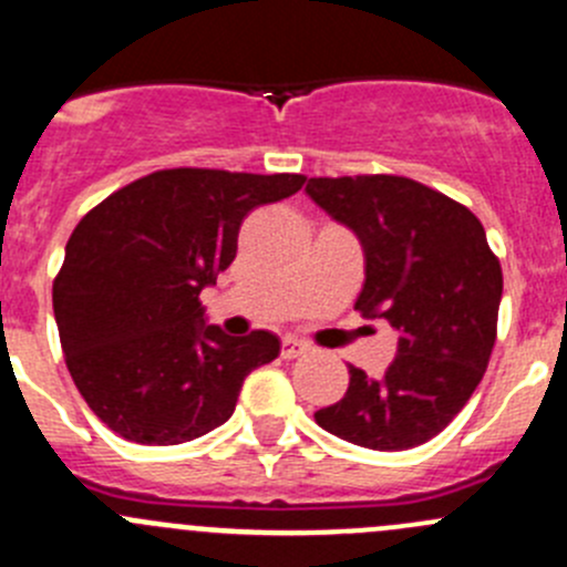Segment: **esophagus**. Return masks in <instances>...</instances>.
<instances>
[{
  "mask_svg": "<svg viewBox=\"0 0 567 567\" xmlns=\"http://www.w3.org/2000/svg\"><path fill=\"white\" fill-rule=\"evenodd\" d=\"M307 351H310V348H307L301 340H293V337H285L282 340V357L285 359H299V357H305Z\"/></svg>",
  "mask_w": 567,
  "mask_h": 567,
  "instance_id": "obj_1",
  "label": "esophagus"
}]
</instances>
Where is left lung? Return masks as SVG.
Returning a JSON list of instances; mask_svg holds the SVG:
<instances>
[{"instance_id":"1","label":"left lung","mask_w":567,"mask_h":567,"mask_svg":"<svg viewBox=\"0 0 567 567\" xmlns=\"http://www.w3.org/2000/svg\"><path fill=\"white\" fill-rule=\"evenodd\" d=\"M305 192L362 244L357 310L398 331L386 373L370 379L348 364L346 394L316 422L368 450L425 444L477 390L496 340L502 268L483 225L411 177H310Z\"/></svg>"}]
</instances>
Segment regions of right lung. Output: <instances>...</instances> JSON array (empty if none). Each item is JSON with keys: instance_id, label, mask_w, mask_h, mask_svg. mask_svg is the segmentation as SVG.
Listing matches in <instances>:
<instances>
[{"instance_id": "right-lung-1", "label": "right lung", "mask_w": 567, "mask_h": 567, "mask_svg": "<svg viewBox=\"0 0 567 567\" xmlns=\"http://www.w3.org/2000/svg\"><path fill=\"white\" fill-rule=\"evenodd\" d=\"M305 175L162 169L95 205L71 233L54 279L68 370L117 436L183 444L225 425L244 379L279 357V337H230L205 320L257 205L296 194Z\"/></svg>"}]
</instances>
